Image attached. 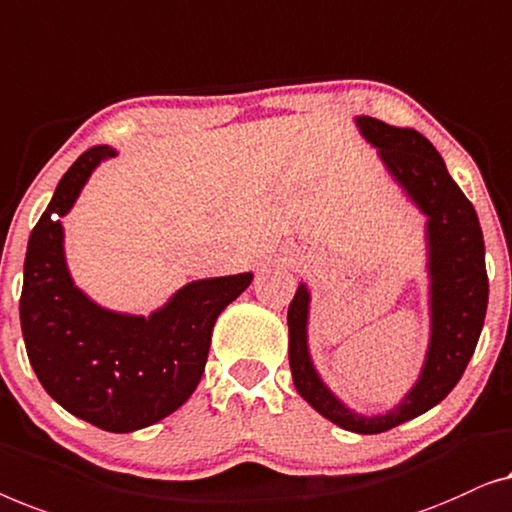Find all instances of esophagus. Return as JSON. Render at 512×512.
<instances>
[{
    "instance_id": "esophagus-1",
    "label": "esophagus",
    "mask_w": 512,
    "mask_h": 512,
    "mask_svg": "<svg viewBox=\"0 0 512 512\" xmlns=\"http://www.w3.org/2000/svg\"><path fill=\"white\" fill-rule=\"evenodd\" d=\"M308 257H311V248H308V246H297V248L292 250V259H290V262H292L294 266H299V264H304Z\"/></svg>"
}]
</instances>
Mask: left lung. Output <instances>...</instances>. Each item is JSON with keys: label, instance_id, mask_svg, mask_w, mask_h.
<instances>
[{"label": "left lung", "instance_id": "left-lung-1", "mask_svg": "<svg viewBox=\"0 0 512 512\" xmlns=\"http://www.w3.org/2000/svg\"><path fill=\"white\" fill-rule=\"evenodd\" d=\"M359 132L378 148L380 160L417 208L427 215L429 308L431 338L427 359L399 406L383 415H359L345 408L315 371L308 352V304L311 294L299 285L290 308V369L294 387L322 417L355 434H380L401 422L427 413L441 403L464 376L478 345L487 313L485 241L478 213L445 169L443 157L420 132L392 127L383 120L359 115Z\"/></svg>", "mask_w": 512, "mask_h": 512}]
</instances>
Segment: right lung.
<instances>
[{
    "mask_svg": "<svg viewBox=\"0 0 512 512\" xmlns=\"http://www.w3.org/2000/svg\"><path fill=\"white\" fill-rule=\"evenodd\" d=\"M106 157H115V150H85L32 229L20 327L43 390L71 415L127 434L160 422L190 399L204 373L215 320L253 273L187 283L150 318L113 313L85 297L64 259L62 218Z\"/></svg>",
    "mask_w": 512,
    "mask_h": 512,
    "instance_id": "1",
    "label": "right lung"
}]
</instances>
